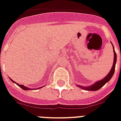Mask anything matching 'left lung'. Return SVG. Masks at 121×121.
<instances>
[{"label": "left lung", "instance_id": "obj_1", "mask_svg": "<svg viewBox=\"0 0 121 121\" xmlns=\"http://www.w3.org/2000/svg\"><path fill=\"white\" fill-rule=\"evenodd\" d=\"M112 47H113V52H114V62L111 68V69L110 70L109 73L107 76H105L103 79H101L99 81H97L96 83H95L89 86H79L78 85V87H79L81 89H84V90H87V91H97L98 89H99L100 88H101L106 83H108L110 79H111V78L113 76L114 73L115 71V67H116V60H117V55L116 53V52L114 50V47L113 45H112Z\"/></svg>", "mask_w": 121, "mask_h": 121}]
</instances>
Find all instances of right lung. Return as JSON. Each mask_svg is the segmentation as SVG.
I'll list each match as a JSON object with an SVG mask.
<instances>
[{
    "label": "right lung",
    "mask_w": 121,
    "mask_h": 121,
    "mask_svg": "<svg viewBox=\"0 0 121 121\" xmlns=\"http://www.w3.org/2000/svg\"><path fill=\"white\" fill-rule=\"evenodd\" d=\"M10 78V80H11V81H12L13 83H15V84H17V85H18V86H19V87H20V88H22V89H23V90H30V88H28V87H26V86H23V85H22V84H18V83H17L16 82H15L14 81H13V79H12L11 78ZM43 88V86H42V87H40V88H39V89H40V88Z\"/></svg>",
    "instance_id": "1"
}]
</instances>
